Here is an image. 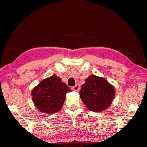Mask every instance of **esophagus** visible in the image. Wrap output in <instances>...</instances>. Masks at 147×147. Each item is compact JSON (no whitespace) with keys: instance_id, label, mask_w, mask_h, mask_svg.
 <instances>
[{"instance_id":"esophagus-1","label":"esophagus","mask_w":147,"mask_h":147,"mask_svg":"<svg viewBox=\"0 0 147 147\" xmlns=\"http://www.w3.org/2000/svg\"><path fill=\"white\" fill-rule=\"evenodd\" d=\"M72 89H73V90L74 91H78L80 89V85L79 84H77L75 86H74L73 88H72Z\"/></svg>"}]
</instances>
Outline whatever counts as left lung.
Here are the masks:
<instances>
[{
	"mask_svg": "<svg viewBox=\"0 0 147 147\" xmlns=\"http://www.w3.org/2000/svg\"><path fill=\"white\" fill-rule=\"evenodd\" d=\"M80 98L91 111L100 112L109 107L115 95L114 87L105 79L91 75L80 91Z\"/></svg>",
	"mask_w": 147,
	"mask_h": 147,
	"instance_id": "8db88e82",
	"label": "left lung"
}]
</instances>
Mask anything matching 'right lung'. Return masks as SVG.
Segmentation results:
<instances>
[{
    "mask_svg": "<svg viewBox=\"0 0 147 147\" xmlns=\"http://www.w3.org/2000/svg\"><path fill=\"white\" fill-rule=\"evenodd\" d=\"M69 87L56 75L42 80L33 89L32 101L38 110L44 113H54L60 110L70 92Z\"/></svg>",
    "mask_w": 147,
    "mask_h": 147,
    "instance_id": "obj_1",
    "label": "right lung"
}]
</instances>
